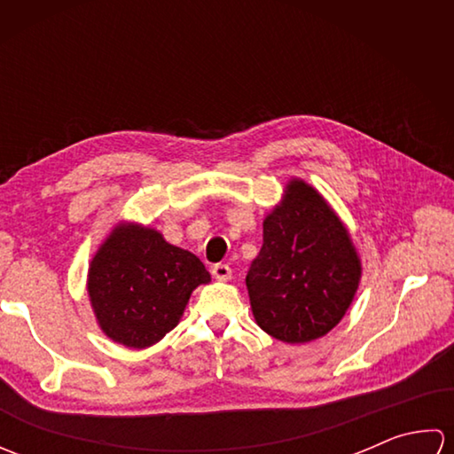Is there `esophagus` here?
Listing matches in <instances>:
<instances>
[{"label":"esophagus","mask_w":454,"mask_h":454,"mask_svg":"<svg viewBox=\"0 0 454 454\" xmlns=\"http://www.w3.org/2000/svg\"><path fill=\"white\" fill-rule=\"evenodd\" d=\"M212 275H215V278H218V281H228V278L232 277V269H230V265L226 263H216L212 267Z\"/></svg>","instance_id":"34e87169"}]
</instances>
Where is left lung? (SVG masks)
<instances>
[{"instance_id":"left-lung-1","label":"left lung","mask_w":454,"mask_h":454,"mask_svg":"<svg viewBox=\"0 0 454 454\" xmlns=\"http://www.w3.org/2000/svg\"><path fill=\"white\" fill-rule=\"evenodd\" d=\"M361 263L343 224L304 181H291L263 222V246L246 277L255 322L285 343H306L340 324Z\"/></svg>"}]
</instances>
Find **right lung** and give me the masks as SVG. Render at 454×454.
<instances>
[{
	"label": "right lung",
	"instance_id": "obj_1",
	"mask_svg": "<svg viewBox=\"0 0 454 454\" xmlns=\"http://www.w3.org/2000/svg\"><path fill=\"white\" fill-rule=\"evenodd\" d=\"M208 281L197 255L156 230L119 226L93 257L88 291L101 330L144 349L177 325L191 293Z\"/></svg>",
	"mask_w": 454,
	"mask_h": 454
}]
</instances>
